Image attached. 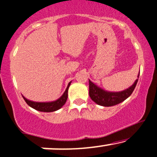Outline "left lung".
<instances>
[{
  "label": "left lung",
  "instance_id": "1",
  "mask_svg": "<svg viewBox=\"0 0 157 157\" xmlns=\"http://www.w3.org/2000/svg\"><path fill=\"white\" fill-rule=\"evenodd\" d=\"M139 75H138V78H139ZM89 81V96H90L91 99L96 104L101 105V106H112L123 102L124 100H126L127 98L131 95L137 84L138 79L136 80L135 82L130 88L122 91V92H111L104 91V89H101L100 87L97 86L95 84L93 83L90 80Z\"/></svg>",
  "mask_w": 157,
  "mask_h": 157
}]
</instances>
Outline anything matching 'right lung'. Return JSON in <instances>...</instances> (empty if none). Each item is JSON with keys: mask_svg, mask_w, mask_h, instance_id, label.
<instances>
[{"mask_svg": "<svg viewBox=\"0 0 157 157\" xmlns=\"http://www.w3.org/2000/svg\"><path fill=\"white\" fill-rule=\"evenodd\" d=\"M70 85L71 82L68 83V86H67L63 95L59 99H57L55 101H52V102H34V101H31L30 100H27L23 95H22V97L25 99V102L30 107L33 108V109H36L38 111L44 112V113H51V112L56 111V110L60 109L65 104V102L67 101V98H68V90Z\"/></svg>", "mask_w": 157, "mask_h": 157, "instance_id": "1", "label": "right lung"}]
</instances>
